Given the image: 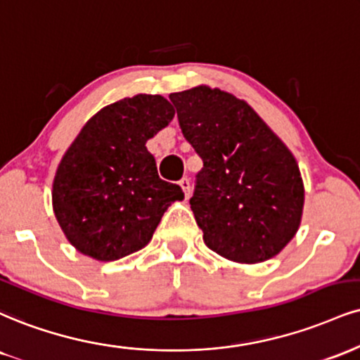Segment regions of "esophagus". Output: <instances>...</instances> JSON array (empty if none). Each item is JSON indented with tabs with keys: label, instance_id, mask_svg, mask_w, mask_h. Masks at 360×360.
<instances>
[{
	"label": "esophagus",
	"instance_id": "esophagus-1",
	"mask_svg": "<svg viewBox=\"0 0 360 360\" xmlns=\"http://www.w3.org/2000/svg\"><path fill=\"white\" fill-rule=\"evenodd\" d=\"M179 186L183 188L186 198H189V194H191V181H189L188 177H183V179L179 181Z\"/></svg>",
	"mask_w": 360,
	"mask_h": 360
}]
</instances>
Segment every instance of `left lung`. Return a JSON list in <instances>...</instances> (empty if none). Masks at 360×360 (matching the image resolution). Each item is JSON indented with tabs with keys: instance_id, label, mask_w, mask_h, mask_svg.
<instances>
[{
	"instance_id": "8db88e82",
	"label": "left lung",
	"mask_w": 360,
	"mask_h": 360,
	"mask_svg": "<svg viewBox=\"0 0 360 360\" xmlns=\"http://www.w3.org/2000/svg\"><path fill=\"white\" fill-rule=\"evenodd\" d=\"M169 98L202 159L189 205L206 246L236 263L274 258L295 236L304 211L293 154L235 95L199 85Z\"/></svg>"
}]
</instances>
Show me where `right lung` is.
Returning <instances> with one entry per match:
<instances>
[{
    "instance_id": "1",
    "label": "right lung",
    "mask_w": 360,
    "mask_h": 360,
    "mask_svg": "<svg viewBox=\"0 0 360 360\" xmlns=\"http://www.w3.org/2000/svg\"><path fill=\"white\" fill-rule=\"evenodd\" d=\"M174 114L161 95L122 98L98 110L68 147L51 202L82 255L114 262L144 248L171 202L184 199L179 186L159 177L146 147Z\"/></svg>"
}]
</instances>
